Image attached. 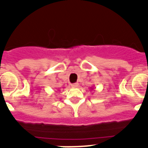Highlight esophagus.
Instances as JSON below:
<instances>
[{
  "label": "esophagus",
  "mask_w": 148,
  "mask_h": 148,
  "mask_svg": "<svg viewBox=\"0 0 148 148\" xmlns=\"http://www.w3.org/2000/svg\"><path fill=\"white\" fill-rule=\"evenodd\" d=\"M72 87H77L78 86V83H74V84H71Z\"/></svg>",
  "instance_id": "1"
}]
</instances>
